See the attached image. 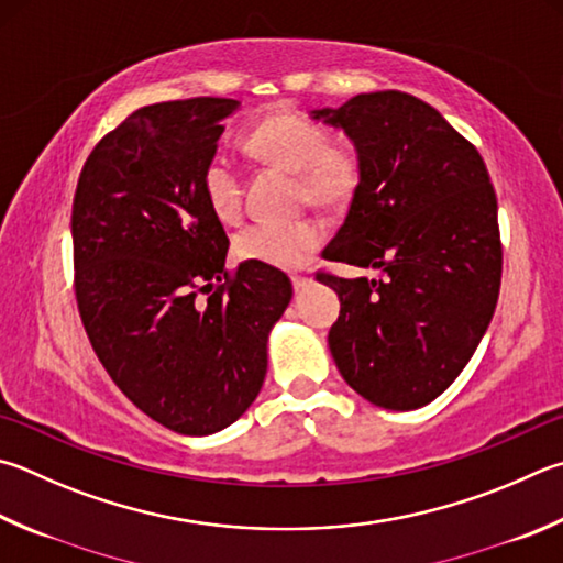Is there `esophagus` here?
Masks as SVG:
<instances>
[{
	"instance_id": "esophagus-1",
	"label": "esophagus",
	"mask_w": 563,
	"mask_h": 563,
	"mask_svg": "<svg viewBox=\"0 0 563 563\" xmlns=\"http://www.w3.org/2000/svg\"><path fill=\"white\" fill-rule=\"evenodd\" d=\"M310 283H312L310 275H292V288H295V290H302V288H308Z\"/></svg>"
}]
</instances>
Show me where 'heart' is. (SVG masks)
I'll list each match as a JSON object with an SVG mask.
<instances>
[{
  "mask_svg": "<svg viewBox=\"0 0 563 563\" xmlns=\"http://www.w3.org/2000/svg\"><path fill=\"white\" fill-rule=\"evenodd\" d=\"M241 147L249 157L295 172L302 201L324 211L350 207L364 181L360 150L346 140H330L320 120L292 110L273 112L261 120ZM201 191L221 221H236L243 211V181L239 167L227 155H211L201 169ZM324 227L317 219L255 221L239 231L233 251L243 261L300 268L322 246Z\"/></svg>",
  "mask_w": 563,
  "mask_h": 563,
  "instance_id": "b5f03b06",
  "label": "heart"
}]
</instances>
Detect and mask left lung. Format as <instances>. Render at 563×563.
I'll return each mask as SVG.
<instances>
[{
    "label": "left lung",
    "instance_id": "8db88e82",
    "mask_svg": "<svg viewBox=\"0 0 563 563\" xmlns=\"http://www.w3.org/2000/svg\"><path fill=\"white\" fill-rule=\"evenodd\" d=\"M314 118L344 128L364 162L362 189L322 258L382 273L317 271L342 302L330 352L366 401L421 408L465 369L499 298L503 241L485 159L401 90L354 96Z\"/></svg>",
    "mask_w": 563,
    "mask_h": 563
}]
</instances>
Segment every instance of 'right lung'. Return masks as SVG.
I'll use <instances>...</instances> for the list:
<instances>
[{
  "mask_svg": "<svg viewBox=\"0 0 563 563\" xmlns=\"http://www.w3.org/2000/svg\"><path fill=\"white\" fill-rule=\"evenodd\" d=\"M233 98L145 106L100 137L78 177L74 290L110 379L152 421L209 435L258 396L273 322L292 283L273 265L227 268L229 236L201 191Z\"/></svg>",
  "mask_w": 563,
  "mask_h": 563,
  "instance_id": "right-lung-1",
  "label": "right lung"
}]
</instances>
